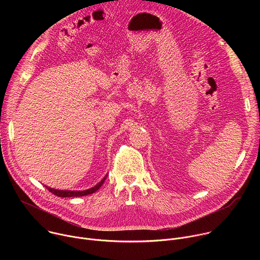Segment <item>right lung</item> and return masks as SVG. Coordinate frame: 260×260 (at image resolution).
I'll return each mask as SVG.
<instances>
[{"label": "right lung", "instance_id": "add662e5", "mask_svg": "<svg viewBox=\"0 0 260 260\" xmlns=\"http://www.w3.org/2000/svg\"><path fill=\"white\" fill-rule=\"evenodd\" d=\"M107 177V176H106ZM106 177L99 183L96 184L94 187L90 188V189H87V190H83V191H68V190H56V189H53V188H50V187H47L46 188L51 192L53 193L54 196L56 197H59V198H71V197H84V196H88V194H91L93 192H95L102 185L103 183L105 182L106 180Z\"/></svg>", "mask_w": 260, "mask_h": 260}]
</instances>
